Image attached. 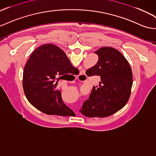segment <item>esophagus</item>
<instances>
[{
	"label": "esophagus",
	"instance_id": "1",
	"mask_svg": "<svg viewBox=\"0 0 156 156\" xmlns=\"http://www.w3.org/2000/svg\"><path fill=\"white\" fill-rule=\"evenodd\" d=\"M81 73H83V74H82V75H83V72H81Z\"/></svg>",
	"mask_w": 156,
	"mask_h": 156
}]
</instances>
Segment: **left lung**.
I'll return each mask as SVG.
<instances>
[{
  "mask_svg": "<svg viewBox=\"0 0 156 156\" xmlns=\"http://www.w3.org/2000/svg\"><path fill=\"white\" fill-rule=\"evenodd\" d=\"M98 61L87 70L89 76H100L99 87L94 86L83 103V115L88 117L109 116L125 106L130 97L133 73L128 61L118 50L102 47L94 52Z\"/></svg>",
  "mask_w": 156,
  "mask_h": 156,
  "instance_id": "obj_1",
  "label": "left lung"
}]
</instances>
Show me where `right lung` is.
Returning a JSON list of instances; mask_svg holds the SVG:
<instances>
[{
    "label": "right lung",
    "instance_id": "1",
    "mask_svg": "<svg viewBox=\"0 0 156 156\" xmlns=\"http://www.w3.org/2000/svg\"><path fill=\"white\" fill-rule=\"evenodd\" d=\"M75 68L57 46L46 44L38 47L23 70V88L29 102L46 114L69 115L72 110L63 102L56 86L64 74L71 73Z\"/></svg>",
    "mask_w": 156,
    "mask_h": 156
}]
</instances>
